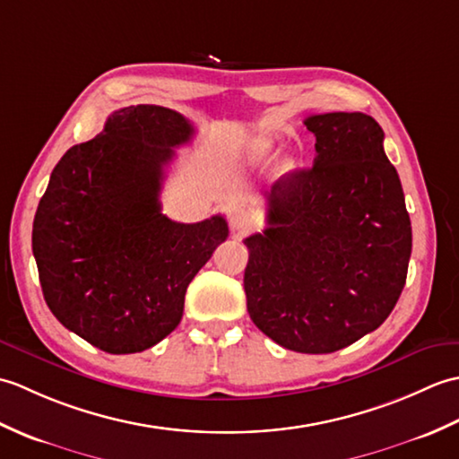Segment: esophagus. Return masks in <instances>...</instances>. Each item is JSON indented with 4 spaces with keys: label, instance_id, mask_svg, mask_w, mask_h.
I'll return each mask as SVG.
<instances>
[{
    "label": "esophagus",
    "instance_id": "obj_1",
    "mask_svg": "<svg viewBox=\"0 0 459 459\" xmlns=\"http://www.w3.org/2000/svg\"><path fill=\"white\" fill-rule=\"evenodd\" d=\"M230 227L235 232H238V235H242V232H247L255 227V217H252L248 211L238 209L230 214Z\"/></svg>",
    "mask_w": 459,
    "mask_h": 459
}]
</instances>
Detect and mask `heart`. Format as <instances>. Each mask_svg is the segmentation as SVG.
<instances>
[{
  "label": "heart",
  "instance_id": "b5f03b06",
  "mask_svg": "<svg viewBox=\"0 0 459 459\" xmlns=\"http://www.w3.org/2000/svg\"><path fill=\"white\" fill-rule=\"evenodd\" d=\"M252 155H255V160H266V158H270V155H272L270 143H264V142L256 143L255 150H252Z\"/></svg>",
  "mask_w": 459,
  "mask_h": 459
}]
</instances>
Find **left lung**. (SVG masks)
I'll list each match as a JSON object with an SVG mask.
<instances>
[{"instance_id": "obj_1", "label": "left lung", "mask_w": 459, "mask_h": 459, "mask_svg": "<svg viewBox=\"0 0 459 459\" xmlns=\"http://www.w3.org/2000/svg\"><path fill=\"white\" fill-rule=\"evenodd\" d=\"M314 168L266 195L268 227L245 238L255 325L298 353H333L391 316L406 284L412 227L385 132L363 112L314 114Z\"/></svg>"}]
</instances>
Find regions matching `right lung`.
Segmentation results:
<instances>
[{
	"instance_id": "right-lung-1",
	"label": "right lung",
	"mask_w": 459,
	"mask_h": 459,
	"mask_svg": "<svg viewBox=\"0 0 459 459\" xmlns=\"http://www.w3.org/2000/svg\"><path fill=\"white\" fill-rule=\"evenodd\" d=\"M193 135L179 112L138 104L55 165L33 221L48 309L106 353H140L179 325L185 291L229 237L221 214L175 222L161 212L165 165Z\"/></svg>"
}]
</instances>
